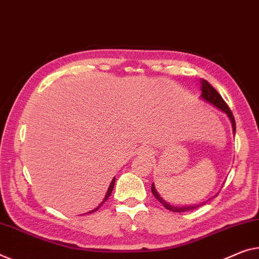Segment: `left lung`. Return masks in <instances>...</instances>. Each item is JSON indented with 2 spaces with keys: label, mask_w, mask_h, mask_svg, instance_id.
I'll use <instances>...</instances> for the list:
<instances>
[{
  "label": "left lung",
  "mask_w": 259,
  "mask_h": 259,
  "mask_svg": "<svg viewBox=\"0 0 259 259\" xmlns=\"http://www.w3.org/2000/svg\"><path fill=\"white\" fill-rule=\"evenodd\" d=\"M200 83H201V98L204 99L205 102L209 103V104H212L217 107V109H219L220 111H222V112L227 114V117L229 118L230 122H232V127H233V133L235 134L236 132V124H235V118H234L232 111H230V109L228 107V105L226 104V102L224 101V98L221 97V95L218 93V91L213 88L212 85L209 84V83L206 81V79H200ZM152 192L154 194V197L157 199L158 201L161 202V204L164 206V207L166 209L171 210V212H188V210H192V209H196L198 207H200V206H202L204 204H206L207 201H204V202H200V204H197V205H186V206H176V205H170V202H166L164 199H163L160 194H158V192L156 191V189H155V185L154 183L152 184ZM215 197V196H214ZM212 199V198H210ZM209 199V200H210Z\"/></svg>",
  "instance_id": "8db88e82"
}]
</instances>
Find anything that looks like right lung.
<instances>
[{
    "instance_id": "right-lung-1",
    "label": "right lung",
    "mask_w": 259,
    "mask_h": 259,
    "mask_svg": "<svg viewBox=\"0 0 259 259\" xmlns=\"http://www.w3.org/2000/svg\"><path fill=\"white\" fill-rule=\"evenodd\" d=\"M114 183H116V178H113V180H112V182H111V184H110V186H109V190H107V192H106V194H105V197H104V199H103V201L101 202V205H99V206H97V207H96V208H95V209H93V210H90V212H89V213H93V212H95V210H97V209H98L99 207H101V206H102V204H103V202H105V201L107 200V198H109V197L111 196V193H112V190H113Z\"/></svg>"
}]
</instances>
